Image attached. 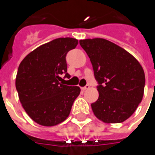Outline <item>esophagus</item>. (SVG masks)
<instances>
[{
	"label": "esophagus",
	"instance_id": "1",
	"mask_svg": "<svg viewBox=\"0 0 155 155\" xmlns=\"http://www.w3.org/2000/svg\"><path fill=\"white\" fill-rule=\"evenodd\" d=\"M81 89H82L83 91H85V90H88V89H90V85H88V84H87V85H85V86H84V87H82Z\"/></svg>",
	"mask_w": 155,
	"mask_h": 155
}]
</instances>
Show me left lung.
Listing matches in <instances>:
<instances>
[{
    "instance_id": "left-lung-1",
    "label": "left lung",
    "mask_w": 155,
    "mask_h": 155,
    "mask_svg": "<svg viewBox=\"0 0 155 155\" xmlns=\"http://www.w3.org/2000/svg\"><path fill=\"white\" fill-rule=\"evenodd\" d=\"M79 44L90 58L98 82V99L91 104L94 115L106 123L124 122L143 97L145 74L140 63L107 39H81Z\"/></svg>"
}]
</instances>
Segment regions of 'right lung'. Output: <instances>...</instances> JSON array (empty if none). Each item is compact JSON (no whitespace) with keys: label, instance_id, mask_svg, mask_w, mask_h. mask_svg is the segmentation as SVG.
<instances>
[{"label":"right lung","instance_id":"obj_1","mask_svg":"<svg viewBox=\"0 0 155 155\" xmlns=\"http://www.w3.org/2000/svg\"><path fill=\"white\" fill-rule=\"evenodd\" d=\"M78 40L58 38L40 45L24 58L19 65L15 86L23 109L39 125L55 126L70 115L75 99L80 94L78 86L61 83L67 73L65 57Z\"/></svg>","mask_w":155,"mask_h":155}]
</instances>
